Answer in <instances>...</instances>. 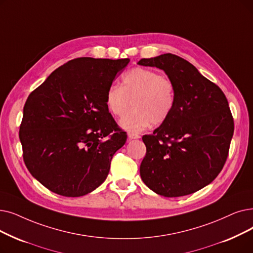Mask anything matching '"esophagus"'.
Wrapping results in <instances>:
<instances>
[{"label":"esophagus","instance_id":"obj_1","mask_svg":"<svg viewBox=\"0 0 253 253\" xmlns=\"http://www.w3.org/2000/svg\"><path fill=\"white\" fill-rule=\"evenodd\" d=\"M128 137H129L130 139H137V138H139V137H140V135H139V134H137V133L129 132V133H128Z\"/></svg>","mask_w":253,"mask_h":253}]
</instances>
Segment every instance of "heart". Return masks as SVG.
Segmentation results:
<instances>
[{
    "label": "heart",
    "mask_w": 253,
    "mask_h": 253,
    "mask_svg": "<svg viewBox=\"0 0 253 253\" xmlns=\"http://www.w3.org/2000/svg\"><path fill=\"white\" fill-rule=\"evenodd\" d=\"M175 85L168 76L158 71L135 67L122 76V85L112 84L105 94L108 112L122 117L131 101L133 109L120 121L130 132H139L151 123L160 125L170 117L175 105Z\"/></svg>",
    "instance_id": "1"
}]
</instances>
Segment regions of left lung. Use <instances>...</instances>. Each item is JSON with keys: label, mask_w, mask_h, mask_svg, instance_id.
I'll use <instances>...</instances> for the list:
<instances>
[{"label": "left lung", "mask_w": 253, "mask_h": 253, "mask_svg": "<svg viewBox=\"0 0 253 253\" xmlns=\"http://www.w3.org/2000/svg\"><path fill=\"white\" fill-rule=\"evenodd\" d=\"M166 71L175 85L170 117L142 136L147 153L140 177L159 195L178 197L210 184L223 169L234 134V118L222 90L188 61L172 53L141 59Z\"/></svg>", "instance_id": "left-lung-1"}]
</instances>
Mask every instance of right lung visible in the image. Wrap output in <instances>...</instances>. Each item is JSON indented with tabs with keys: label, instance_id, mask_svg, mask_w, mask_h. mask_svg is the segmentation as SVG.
I'll return each instance as SVG.
<instances>
[{
	"label": "right lung",
	"instance_id": "obj_1",
	"mask_svg": "<svg viewBox=\"0 0 253 253\" xmlns=\"http://www.w3.org/2000/svg\"><path fill=\"white\" fill-rule=\"evenodd\" d=\"M129 61L71 60L29 95L19 126L23 158L48 190L78 197L106 179L127 134L106 108L105 94Z\"/></svg>",
	"mask_w": 253,
	"mask_h": 253
}]
</instances>
